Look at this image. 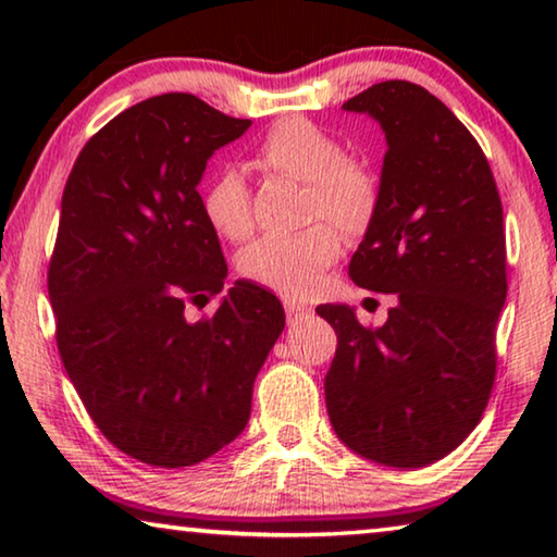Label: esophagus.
Masks as SVG:
<instances>
[{
    "label": "esophagus",
    "instance_id": "esophagus-1",
    "mask_svg": "<svg viewBox=\"0 0 557 557\" xmlns=\"http://www.w3.org/2000/svg\"><path fill=\"white\" fill-rule=\"evenodd\" d=\"M285 314L289 324H297L301 319H307L309 309L305 305H297V301H285Z\"/></svg>",
    "mask_w": 557,
    "mask_h": 557
}]
</instances>
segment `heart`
I'll return each mask as SVG.
<instances>
[{
	"label": "heart",
	"instance_id": "1",
	"mask_svg": "<svg viewBox=\"0 0 557 557\" xmlns=\"http://www.w3.org/2000/svg\"><path fill=\"white\" fill-rule=\"evenodd\" d=\"M256 157L268 172L305 184L301 213L314 223L285 238L268 235L256 240L240 256V272L282 297H312L344 250V235L337 228L358 235L379 213V174L369 159L342 152L332 132L307 117L277 120L260 139ZM203 213L223 238H248L256 221L240 172L223 169L213 176L203 194Z\"/></svg>",
	"mask_w": 557,
	"mask_h": 557
}]
</instances>
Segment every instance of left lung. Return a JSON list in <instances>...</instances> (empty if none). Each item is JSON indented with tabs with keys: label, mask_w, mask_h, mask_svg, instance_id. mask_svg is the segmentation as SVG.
I'll use <instances>...</instances> for the list:
<instances>
[{
	"label": "left lung",
	"mask_w": 557,
	"mask_h": 557,
	"mask_svg": "<svg viewBox=\"0 0 557 557\" xmlns=\"http://www.w3.org/2000/svg\"><path fill=\"white\" fill-rule=\"evenodd\" d=\"M344 110L369 112L388 139L379 213L348 277L398 301L383 326L317 307L338 342L329 420L356 455L425 467L469 437L492 398L508 289L502 196L474 135L422 86L375 83Z\"/></svg>",
	"instance_id": "left-lung-1"
}]
</instances>
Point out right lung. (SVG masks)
<instances>
[{"mask_svg":"<svg viewBox=\"0 0 557 557\" xmlns=\"http://www.w3.org/2000/svg\"><path fill=\"white\" fill-rule=\"evenodd\" d=\"M250 125L191 92L154 96L88 139L63 188L55 344L98 430L145 465H199L238 437L285 329L280 299L245 280L215 314L184 317L228 275L199 194L206 162Z\"/></svg>","mask_w":557,"mask_h":557,"instance_id":"obj_1","label":"right lung"}]
</instances>
